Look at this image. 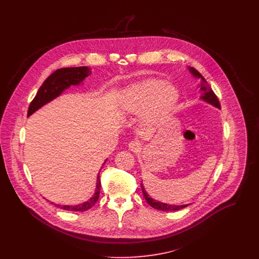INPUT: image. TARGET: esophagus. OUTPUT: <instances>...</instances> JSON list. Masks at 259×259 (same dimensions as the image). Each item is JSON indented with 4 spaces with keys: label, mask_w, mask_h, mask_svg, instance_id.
<instances>
[{
    "label": "esophagus",
    "mask_w": 259,
    "mask_h": 259,
    "mask_svg": "<svg viewBox=\"0 0 259 259\" xmlns=\"http://www.w3.org/2000/svg\"><path fill=\"white\" fill-rule=\"evenodd\" d=\"M141 143L139 141H132L130 144H128V148L131 150H133L134 152H137L141 149Z\"/></svg>",
    "instance_id": "34e87169"
}]
</instances>
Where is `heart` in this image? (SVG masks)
Masks as SVG:
<instances>
[{
  "mask_svg": "<svg viewBox=\"0 0 259 259\" xmlns=\"http://www.w3.org/2000/svg\"><path fill=\"white\" fill-rule=\"evenodd\" d=\"M179 99L178 90L160 79L149 78L133 84L121 97L122 109L138 113L148 108L147 118L155 120L164 117L175 107Z\"/></svg>",
  "mask_w": 259,
  "mask_h": 259,
  "instance_id": "1",
  "label": "heart"
}]
</instances>
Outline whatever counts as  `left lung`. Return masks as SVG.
<instances>
[{
  "mask_svg": "<svg viewBox=\"0 0 259 259\" xmlns=\"http://www.w3.org/2000/svg\"><path fill=\"white\" fill-rule=\"evenodd\" d=\"M189 71L192 73V74H193L194 76L201 77L202 80L205 81V79L202 77V75L199 74L194 68H190ZM201 90L204 91V95L201 97V99H203L205 102L211 104V105L214 106V107L221 108V103H220V101H219L217 95L213 93V91H212L210 88H208L207 85L202 84ZM141 185H142L143 193H144V196H145L146 200L148 201V204H149L151 207H153V208H155V209H158V210H161V211H175V210L183 209V208H185V207H186V206L188 205V204H185V205H169V204H166V203H162V202L156 201V200L152 199L151 197H149V195L147 193V191H146V189H145L143 184Z\"/></svg>",
  "mask_w": 259,
  "mask_h": 259,
  "instance_id": "obj_1",
  "label": "left lung"
}]
</instances>
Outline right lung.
I'll list each match as a JSON object with an SVG mask.
<instances>
[{"mask_svg":"<svg viewBox=\"0 0 259 259\" xmlns=\"http://www.w3.org/2000/svg\"><path fill=\"white\" fill-rule=\"evenodd\" d=\"M92 72L90 68L88 67H75V68H63L55 71L51 74L47 79L44 81V83L40 85V88L37 91L36 97L30 104L29 110H28V116H30L33 112L38 110L40 107L46 105L47 103L51 102L58 96L62 94V92L69 88L71 84H78L83 78L88 75H90ZM106 162V161H105ZM104 162V164H105ZM103 164V165H104ZM103 167V166H102ZM101 172V170H100ZM101 179L100 174L98 176V182H97V188L95 195L90 198L87 202L77 204V205H60L56 204V206L61 207L65 210H71V211H85L93 207L96 202L98 201L100 197V190H101Z\"/></svg>","mask_w":259,"mask_h":259,"instance_id":"1","label":"right lung"}]
</instances>
